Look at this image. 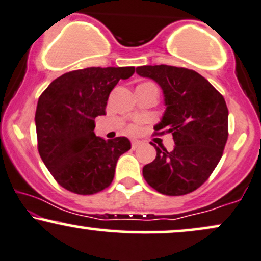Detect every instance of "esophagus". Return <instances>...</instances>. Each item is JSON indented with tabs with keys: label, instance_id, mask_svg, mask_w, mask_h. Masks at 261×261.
I'll return each instance as SVG.
<instances>
[{
	"label": "esophagus",
	"instance_id": "esophagus-1",
	"mask_svg": "<svg viewBox=\"0 0 261 261\" xmlns=\"http://www.w3.org/2000/svg\"><path fill=\"white\" fill-rule=\"evenodd\" d=\"M140 144H141L140 141H135V140H134L133 142H131V147H133V149H136L137 147L140 146Z\"/></svg>",
	"mask_w": 261,
	"mask_h": 261
}]
</instances>
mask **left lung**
Listing matches in <instances>:
<instances>
[{
  "label": "left lung",
  "mask_w": 261,
  "mask_h": 261,
  "mask_svg": "<svg viewBox=\"0 0 261 261\" xmlns=\"http://www.w3.org/2000/svg\"><path fill=\"white\" fill-rule=\"evenodd\" d=\"M140 76L162 87L165 112L154 126L171 134V152L155 147L156 156L143 166L150 187L166 196L191 193L208 180L220 162L228 137V109L224 97L205 77L172 65L137 67Z\"/></svg>",
  "instance_id": "8db88e82"
}]
</instances>
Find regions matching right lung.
I'll return each mask as SVG.
<instances>
[{
    "instance_id": "1",
    "label": "right lung",
    "mask_w": 261,
    "mask_h": 261,
    "mask_svg": "<svg viewBox=\"0 0 261 261\" xmlns=\"http://www.w3.org/2000/svg\"><path fill=\"white\" fill-rule=\"evenodd\" d=\"M134 67H92L53 80L37 102V149L46 168L65 190L100 192L112 184L119 156L131 148L126 137L96 136L95 119L106 114L109 93Z\"/></svg>"
}]
</instances>
